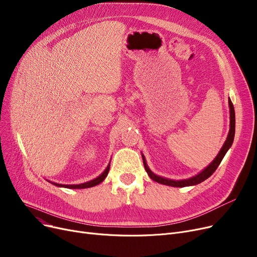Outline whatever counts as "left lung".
Returning <instances> with one entry per match:
<instances>
[{
    "label": "left lung",
    "instance_id": "8db88e82",
    "mask_svg": "<svg viewBox=\"0 0 257 257\" xmlns=\"http://www.w3.org/2000/svg\"><path fill=\"white\" fill-rule=\"evenodd\" d=\"M228 103H229V112H230V129H229L227 139H226L223 147L221 148L220 152L218 153V155L215 156V158L211 161V163L204 170H202L199 174L195 175V176H193L191 178L182 179V180H173V179H169V178L158 176V175L154 174L150 170V168L148 167L146 158H145L144 154H142L143 161H144V166H145V169H146L148 175H149V177L152 180H154V181H156L158 183L169 185V186H173V187H184V186L196 185V184H199L201 182H203L208 177H210L211 175L214 173V171L218 169L219 165L221 164V161L224 158V156L227 153V151L230 149V147L232 146V143H233V140H234V133H235V112H234L233 104H232L230 99H228Z\"/></svg>",
    "mask_w": 257,
    "mask_h": 257
}]
</instances>
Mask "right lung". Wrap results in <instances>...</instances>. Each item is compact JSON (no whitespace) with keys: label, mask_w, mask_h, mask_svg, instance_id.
<instances>
[{"label":"right lung","mask_w":257,"mask_h":257,"mask_svg":"<svg viewBox=\"0 0 257 257\" xmlns=\"http://www.w3.org/2000/svg\"><path fill=\"white\" fill-rule=\"evenodd\" d=\"M109 168H110V163L108 164L107 168L104 170V172L99 175V176L97 178H94L90 181H87V182H84V183H80V184H60V183H56V182H52V181H49L51 182L52 184L56 185V186H59V187H65V188H88V187H92V186H96L98 184H100L101 182L104 181V179L107 177L108 175V172H109Z\"/></svg>","instance_id":"right-lung-1"}]
</instances>
